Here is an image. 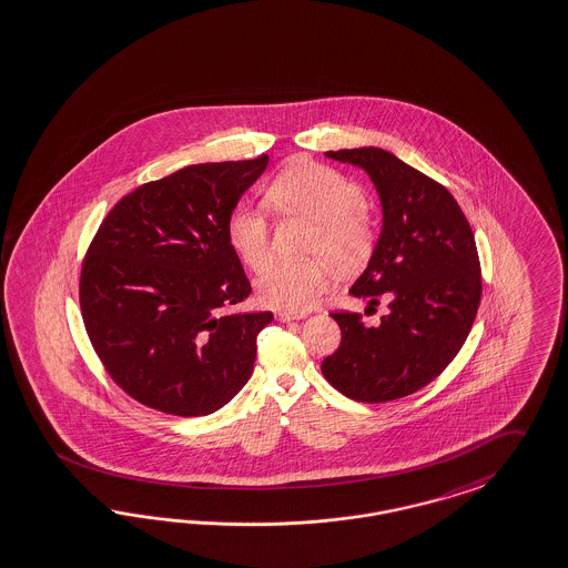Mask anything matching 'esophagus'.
Wrapping results in <instances>:
<instances>
[{"instance_id": "34e87169", "label": "esophagus", "mask_w": 568, "mask_h": 568, "mask_svg": "<svg viewBox=\"0 0 568 568\" xmlns=\"http://www.w3.org/2000/svg\"><path fill=\"white\" fill-rule=\"evenodd\" d=\"M275 317H277L280 322H293V320H303L305 314H293V312H284V310H282V312L275 314Z\"/></svg>"}]
</instances>
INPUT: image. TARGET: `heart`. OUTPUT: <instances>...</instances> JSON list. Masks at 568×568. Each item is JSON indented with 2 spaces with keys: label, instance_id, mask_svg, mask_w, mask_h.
<instances>
[{
  "label": "heart",
  "instance_id": "1",
  "mask_svg": "<svg viewBox=\"0 0 568 568\" xmlns=\"http://www.w3.org/2000/svg\"><path fill=\"white\" fill-rule=\"evenodd\" d=\"M280 214H301L315 223L307 253L331 261L338 272H352L373 248V219L364 206V191L349 176L315 162H294L265 191ZM227 242L240 261L258 272L272 254L270 219L253 206H237L227 219ZM331 270L324 261H275L256 277L263 305L303 312L326 288Z\"/></svg>",
  "mask_w": 568,
  "mask_h": 568
}]
</instances>
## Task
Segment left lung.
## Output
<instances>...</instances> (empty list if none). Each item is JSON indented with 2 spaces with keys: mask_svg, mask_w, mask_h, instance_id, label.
Returning <instances> with one entry per match:
<instances>
[{
  "mask_svg": "<svg viewBox=\"0 0 568 568\" xmlns=\"http://www.w3.org/2000/svg\"><path fill=\"white\" fill-rule=\"evenodd\" d=\"M364 170L377 187L383 225L371 261L349 293L389 314L366 326L331 314L341 345L322 362L326 381L357 402H389L425 387L459 354L480 305L476 240L457 200L419 170L378 148L326 151Z\"/></svg>",
  "mask_w": 568,
  "mask_h": 568,
  "instance_id": "8db88e82",
  "label": "left lung"
}]
</instances>
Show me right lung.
Wrapping results in <instances>:
<instances>
[{
    "label": "right lung",
    "instance_id": "add662e5",
    "mask_svg": "<svg viewBox=\"0 0 568 568\" xmlns=\"http://www.w3.org/2000/svg\"><path fill=\"white\" fill-rule=\"evenodd\" d=\"M267 164H195L141 185L88 248L85 331L111 378L149 408L211 415L253 375L256 335L274 314H223L251 294L227 219Z\"/></svg>",
    "mask_w": 568,
    "mask_h": 568
}]
</instances>
